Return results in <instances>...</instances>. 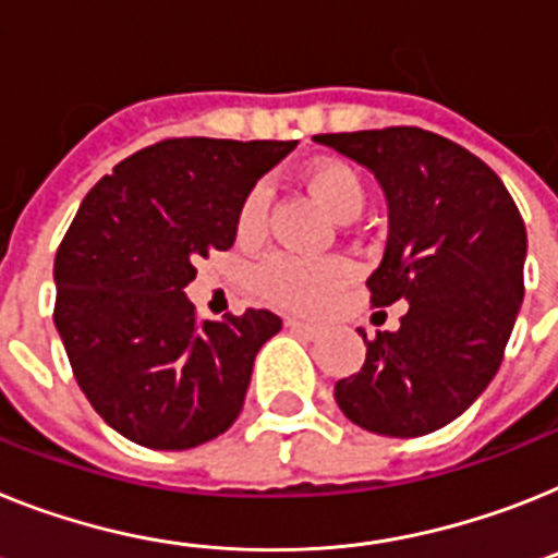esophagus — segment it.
<instances>
[{
	"instance_id": "34e87169",
	"label": "esophagus",
	"mask_w": 558,
	"mask_h": 558,
	"mask_svg": "<svg viewBox=\"0 0 558 558\" xmlns=\"http://www.w3.org/2000/svg\"><path fill=\"white\" fill-rule=\"evenodd\" d=\"M288 327L293 332H302V336H307V338L325 336V327L313 325V322H302V318H288Z\"/></svg>"
}]
</instances>
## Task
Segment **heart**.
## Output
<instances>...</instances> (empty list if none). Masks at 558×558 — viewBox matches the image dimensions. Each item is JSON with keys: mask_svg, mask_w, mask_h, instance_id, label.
Listing matches in <instances>:
<instances>
[{"mask_svg": "<svg viewBox=\"0 0 558 558\" xmlns=\"http://www.w3.org/2000/svg\"><path fill=\"white\" fill-rule=\"evenodd\" d=\"M304 185L313 194L318 206L325 208L336 220H355L364 211L366 189L361 178L347 163L338 160H318L311 169L304 171ZM268 189L254 185L245 194L236 217V231L242 240H256L265 231L268 220ZM256 288L262 296L270 302L284 304V307H296V311H313L322 307L336 290L344 288L352 279L350 262L344 259H311V256L288 254H270L259 262L256 268Z\"/></svg>", "mask_w": 558, "mask_h": 558, "instance_id": "b5f03b06", "label": "heart"}]
</instances>
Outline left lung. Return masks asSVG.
I'll list each match as a JSON object with an SVG mask.
<instances>
[{"mask_svg":"<svg viewBox=\"0 0 558 558\" xmlns=\"http://www.w3.org/2000/svg\"><path fill=\"white\" fill-rule=\"evenodd\" d=\"M378 178L389 240L366 279L373 307L409 304L395 332L366 338L338 409L387 437H421L460 417L497 375L525 296L527 233L497 171L417 126L316 135Z\"/></svg>","mask_w":558,"mask_h":558,"instance_id":"8db88e82","label":"left lung"}]
</instances>
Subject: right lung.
Returning a JSON list of instances; mask_svg holds the SVG:
<instances>
[{
    "label": "right lung",
    "instance_id": "right-lung-1",
    "mask_svg": "<svg viewBox=\"0 0 558 558\" xmlns=\"http://www.w3.org/2000/svg\"><path fill=\"white\" fill-rule=\"evenodd\" d=\"M296 141L169 137L89 189L56 254L52 322L81 392L146 449L183 451L242 412L270 311L199 322L197 262L228 251L245 194Z\"/></svg>",
    "mask_w": 558,
    "mask_h": 558
}]
</instances>
